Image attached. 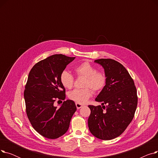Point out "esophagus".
<instances>
[{
	"instance_id": "esophagus-1",
	"label": "esophagus",
	"mask_w": 158,
	"mask_h": 158,
	"mask_svg": "<svg viewBox=\"0 0 158 158\" xmlns=\"http://www.w3.org/2000/svg\"><path fill=\"white\" fill-rule=\"evenodd\" d=\"M76 106L77 109H80V108H81V107H82V105L81 104H79V103H76Z\"/></svg>"
}]
</instances>
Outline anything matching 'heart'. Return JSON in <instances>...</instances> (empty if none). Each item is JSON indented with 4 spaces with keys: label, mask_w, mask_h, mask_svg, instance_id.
<instances>
[{
    "label": "heart",
    "mask_w": 158,
    "mask_h": 158,
    "mask_svg": "<svg viewBox=\"0 0 158 158\" xmlns=\"http://www.w3.org/2000/svg\"><path fill=\"white\" fill-rule=\"evenodd\" d=\"M78 76L83 77L85 79L82 89H75L68 94L70 100L79 104L85 103L92 96V89L98 92L104 88L106 83V75L101 72H97L94 66L89 62H83L77 66L74 69ZM62 85L67 89H70L73 85L74 79L72 75L67 71H63L60 76Z\"/></svg>",
    "instance_id": "1"
}]
</instances>
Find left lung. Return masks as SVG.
Returning a JSON list of instances; mask_svg holds the SVG:
<instances>
[{"label":"left lung","instance_id":"left-lung-1","mask_svg":"<svg viewBox=\"0 0 158 158\" xmlns=\"http://www.w3.org/2000/svg\"><path fill=\"white\" fill-rule=\"evenodd\" d=\"M104 69L106 83L95 98L101 106L88 107L89 131L94 136L110 140L119 136L133 119L138 104L134 81L124 66L111 59L94 61Z\"/></svg>","mask_w":158,"mask_h":158}]
</instances>
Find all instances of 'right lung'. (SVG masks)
<instances>
[{
	"label": "right lung",
	"mask_w": 158,
	"mask_h": 158,
	"mask_svg": "<svg viewBox=\"0 0 158 158\" xmlns=\"http://www.w3.org/2000/svg\"><path fill=\"white\" fill-rule=\"evenodd\" d=\"M75 58L51 56L35 64L29 73L23 94L27 115L33 128L47 138L63 136L77 110L72 100L64 101L60 107L55 106L56 101L64 100L66 97L61 73Z\"/></svg>",
	"instance_id": "obj_1"
}]
</instances>
